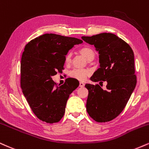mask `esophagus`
Masks as SVG:
<instances>
[{"label": "esophagus", "mask_w": 149, "mask_h": 149, "mask_svg": "<svg viewBox=\"0 0 149 149\" xmlns=\"http://www.w3.org/2000/svg\"><path fill=\"white\" fill-rule=\"evenodd\" d=\"M79 86L80 87H84V82H82V81L79 82Z\"/></svg>", "instance_id": "1"}]
</instances>
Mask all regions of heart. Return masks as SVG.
Returning a JSON list of instances; mask_svg holds the SVG:
<instances>
[{"label":"heart","mask_w":149,"mask_h":149,"mask_svg":"<svg viewBox=\"0 0 149 149\" xmlns=\"http://www.w3.org/2000/svg\"><path fill=\"white\" fill-rule=\"evenodd\" d=\"M79 53L81 54L83 56L86 58L87 61H91L93 60L95 57V52L93 50V49L89 47H81L79 49ZM71 61V54L68 53L65 57V63L66 64L70 63ZM91 74V71L87 69H74L70 72V76L71 77L76 79L78 80H84L87 76Z\"/></svg>","instance_id":"b5f03b06"}]
</instances>
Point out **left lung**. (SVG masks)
<instances>
[{
	"label": "left lung",
	"instance_id": "1",
	"mask_svg": "<svg viewBox=\"0 0 149 149\" xmlns=\"http://www.w3.org/2000/svg\"><path fill=\"white\" fill-rule=\"evenodd\" d=\"M81 39L94 45L99 54L100 68L91 80L107 82L106 90L98 84H86L88 90L87 112L97 122L110 121L123 111L136 86L133 51L113 33L82 36Z\"/></svg>",
	"mask_w": 149,
	"mask_h": 149
}]
</instances>
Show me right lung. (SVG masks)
I'll return each mask as SVG.
<instances>
[{
    "label": "right lung",
    "mask_w": 149,
    "mask_h": 149,
    "mask_svg": "<svg viewBox=\"0 0 149 149\" xmlns=\"http://www.w3.org/2000/svg\"><path fill=\"white\" fill-rule=\"evenodd\" d=\"M81 40L52 33L42 35L26 45L21 61V87L33 113L48 123L63 116L66 103L78 84L68 79L58 85L52 77L63 69L65 57Z\"/></svg>",
    "instance_id": "add662e5"
}]
</instances>
